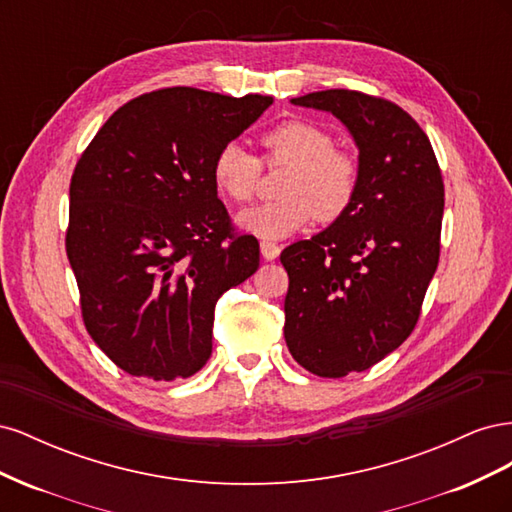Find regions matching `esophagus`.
I'll use <instances>...</instances> for the list:
<instances>
[{
    "mask_svg": "<svg viewBox=\"0 0 512 512\" xmlns=\"http://www.w3.org/2000/svg\"><path fill=\"white\" fill-rule=\"evenodd\" d=\"M260 252L262 256H265V260H275L277 256H280V245L273 243V241H260Z\"/></svg>",
    "mask_w": 512,
    "mask_h": 512,
    "instance_id": "obj_1",
    "label": "esophagus"
}]
</instances>
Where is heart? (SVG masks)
Listing matches in <instances>:
<instances>
[{
    "instance_id": "heart-1",
    "label": "heart",
    "mask_w": 512,
    "mask_h": 512,
    "mask_svg": "<svg viewBox=\"0 0 512 512\" xmlns=\"http://www.w3.org/2000/svg\"><path fill=\"white\" fill-rule=\"evenodd\" d=\"M269 164H284L280 194L237 215V224L260 239H284L301 230L309 218L335 222L352 207L361 170L348 151L337 149L333 136L305 119H286L260 136ZM213 181L230 200L245 203L258 188L262 164L241 143L228 141L211 164Z\"/></svg>"
}]
</instances>
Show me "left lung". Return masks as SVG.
<instances>
[{
  "mask_svg": "<svg viewBox=\"0 0 512 512\" xmlns=\"http://www.w3.org/2000/svg\"><path fill=\"white\" fill-rule=\"evenodd\" d=\"M292 104L333 113L359 147V192L329 228L288 245L286 346L307 371L344 378L406 342L440 260L444 183L404 108L352 89Z\"/></svg>",
  "mask_w": 512,
  "mask_h": 512,
  "instance_id": "8db88e82",
  "label": "left lung"
}]
</instances>
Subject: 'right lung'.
<instances>
[{"instance_id":"add662e5","label":"right lung","mask_w":512,"mask_h":512,"mask_svg":"<svg viewBox=\"0 0 512 512\" xmlns=\"http://www.w3.org/2000/svg\"><path fill=\"white\" fill-rule=\"evenodd\" d=\"M271 104L151 91L117 108L76 162L66 252L83 322L130 376H194L211 356L215 303L256 273L258 241L232 226L211 164Z\"/></svg>"}]
</instances>
